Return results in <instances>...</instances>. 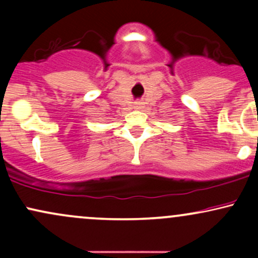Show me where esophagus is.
Instances as JSON below:
<instances>
[{
    "mask_svg": "<svg viewBox=\"0 0 258 258\" xmlns=\"http://www.w3.org/2000/svg\"><path fill=\"white\" fill-rule=\"evenodd\" d=\"M142 108H143V103H141V102L135 103V109H142Z\"/></svg>",
    "mask_w": 258,
    "mask_h": 258,
    "instance_id": "obj_1",
    "label": "esophagus"
}]
</instances>
